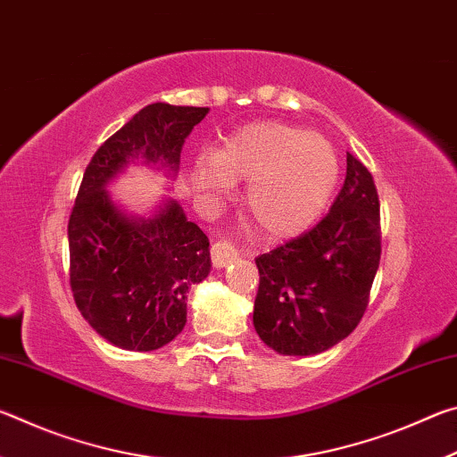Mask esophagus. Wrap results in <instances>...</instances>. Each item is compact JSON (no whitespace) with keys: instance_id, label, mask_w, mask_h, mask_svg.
Segmentation results:
<instances>
[{"instance_id":"34e87169","label":"esophagus","mask_w":457,"mask_h":457,"mask_svg":"<svg viewBox=\"0 0 457 457\" xmlns=\"http://www.w3.org/2000/svg\"><path fill=\"white\" fill-rule=\"evenodd\" d=\"M239 256L237 250L226 239H220L212 245V262L215 268H226L228 264H231L236 258Z\"/></svg>"}]
</instances>
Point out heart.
Masks as SVG:
<instances>
[{
	"mask_svg": "<svg viewBox=\"0 0 457 457\" xmlns=\"http://www.w3.org/2000/svg\"><path fill=\"white\" fill-rule=\"evenodd\" d=\"M338 157L322 135L288 122H256L231 133L215 154H201L193 187L228 197L234 181L252 179L245 210L264 234L296 236L320 218L338 181Z\"/></svg>",
	"mask_w": 457,
	"mask_h": 457,
	"instance_id": "b5f03b06",
	"label": "heart"
}]
</instances>
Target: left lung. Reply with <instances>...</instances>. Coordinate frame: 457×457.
Returning <instances> with one entry per match:
<instances>
[{
  "label": "left lung",
  "mask_w": 457,
  "mask_h": 457,
  "mask_svg": "<svg viewBox=\"0 0 457 457\" xmlns=\"http://www.w3.org/2000/svg\"><path fill=\"white\" fill-rule=\"evenodd\" d=\"M381 260L378 195L369 169L346 153L330 212L303 236L256 258L253 328L280 354L328 351L357 328Z\"/></svg>",
  "instance_id": "left-lung-1"
}]
</instances>
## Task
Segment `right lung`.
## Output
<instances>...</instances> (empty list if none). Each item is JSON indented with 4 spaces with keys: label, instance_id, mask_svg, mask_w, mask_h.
Returning a JSON list of instances; mask_svg holds the SVG:
<instances>
[{
    "label": "right lung",
    "instance_id": "1",
    "mask_svg": "<svg viewBox=\"0 0 457 457\" xmlns=\"http://www.w3.org/2000/svg\"><path fill=\"white\" fill-rule=\"evenodd\" d=\"M205 106L154 103L100 145L84 171L68 221L71 288L92 328L125 351H154L187 322V292L212 270L210 239L173 199L153 218L127 215L106 185L143 159L169 175Z\"/></svg>",
    "mask_w": 457,
    "mask_h": 457
}]
</instances>
